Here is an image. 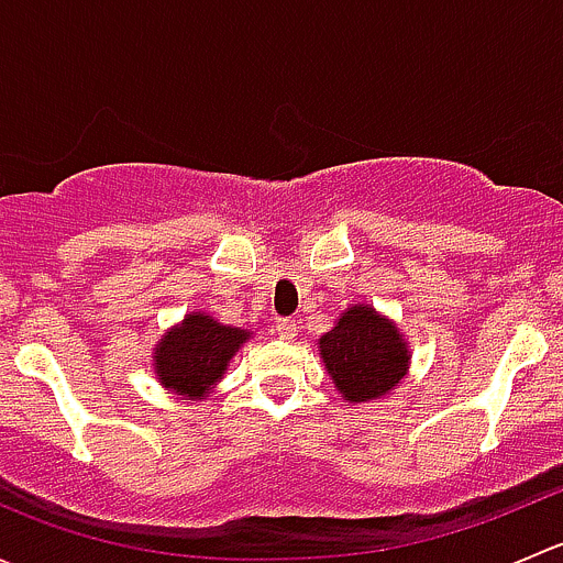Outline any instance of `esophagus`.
<instances>
[{
	"label": "esophagus",
	"instance_id": "esophagus-1",
	"mask_svg": "<svg viewBox=\"0 0 563 563\" xmlns=\"http://www.w3.org/2000/svg\"><path fill=\"white\" fill-rule=\"evenodd\" d=\"M275 332L280 334L283 340H294V338H297V332H299V321H297V318H277Z\"/></svg>",
	"mask_w": 563,
	"mask_h": 563
}]
</instances>
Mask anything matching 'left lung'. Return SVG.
<instances>
[{
	"label": "left lung",
	"instance_id": "1",
	"mask_svg": "<svg viewBox=\"0 0 563 563\" xmlns=\"http://www.w3.org/2000/svg\"><path fill=\"white\" fill-rule=\"evenodd\" d=\"M332 384L349 402L389 395L408 371V345L389 318L371 305H354L318 340Z\"/></svg>",
	"mask_w": 563,
	"mask_h": 563
}]
</instances>
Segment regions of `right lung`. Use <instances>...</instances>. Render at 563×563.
Instances as JSON below:
<instances>
[{
    "mask_svg": "<svg viewBox=\"0 0 563 563\" xmlns=\"http://www.w3.org/2000/svg\"><path fill=\"white\" fill-rule=\"evenodd\" d=\"M247 338V329L220 323L207 313H190L157 343L155 373L168 391L201 400L223 378L231 356Z\"/></svg>",
    "mask_w": 563,
    "mask_h": 563,
    "instance_id": "right-lung-1",
    "label": "right lung"
}]
</instances>
